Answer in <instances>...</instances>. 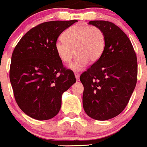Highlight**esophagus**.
Returning a JSON list of instances; mask_svg holds the SVG:
<instances>
[{"mask_svg":"<svg viewBox=\"0 0 147 147\" xmlns=\"http://www.w3.org/2000/svg\"><path fill=\"white\" fill-rule=\"evenodd\" d=\"M75 78H76L77 80L79 81L80 80V73H78V72H75Z\"/></svg>","mask_w":147,"mask_h":147,"instance_id":"1","label":"esophagus"}]
</instances>
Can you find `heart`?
I'll return each instance as SVG.
<instances>
[{"mask_svg": "<svg viewBox=\"0 0 147 147\" xmlns=\"http://www.w3.org/2000/svg\"><path fill=\"white\" fill-rule=\"evenodd\" d=\"M63 40L55 44V50L64 63H69L77 55L69 68L73 71L84 69L88 62L94 63L100 60L105 48V35L102 30L96 26L77 24L63 32Z\"/></svg>", "mask_w": 147, "mask_h": 147, "instance_id": "1", "label": "heart"}]
</instances>
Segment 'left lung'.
Wrapping results in <instances>:
<instances>
[{
	"label": "left lung",
	"mask_w": 147,
	"mask_h": 147,
	"mask_svg": "<svg viewBox=\"0 0 147 147\" xmlns=\"http://www.w3.org/2000/svg\"><path fill=\"white\" fill-rule=\"evenodd\" d=\"M89 24L102 30L105 48L98 61L80 75L84 86L83 108L97 120L119 115L128 104L137 80V59L128 37L109 21L91 20Z\"/></svg>",
	"instance_id": "8db88e82"
}]
</instances>
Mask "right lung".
<instances>
[{
  "mask_svg": "<svg viewBox=\"0 0 147 147\" xmlns=\"http://www.w3.org/2000/svg\"><path fill=\"white\" fill-rule=\"evenodd\" d=\"M78 20L45 22L26 32L15 47L10 81L15 100L25 114L38 120L57 115L63 92L76 82L55 50L59 35Z\"/></svg>",
  "mask_w": 147,
  "mask_h": 147,
  "instance_id": "obj_1",
  "label": "right lung"
}]
</instances>
